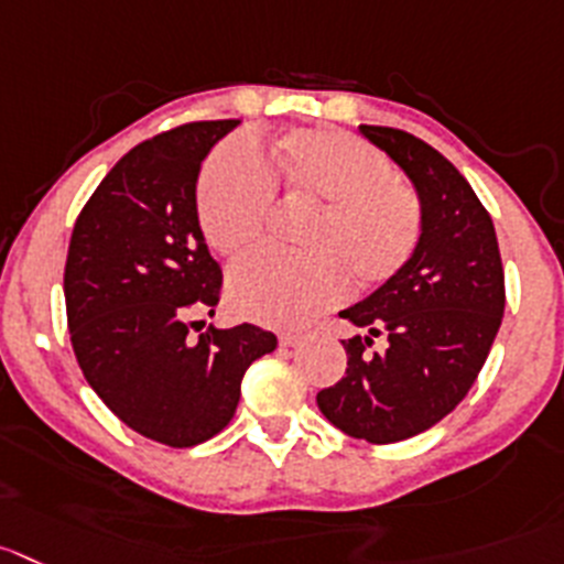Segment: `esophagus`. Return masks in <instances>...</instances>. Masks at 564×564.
<instances>
[{
	"instance_id": "34e87169",
	"label": "esophagus",
	"mask_w": 564,
	"mask_h": 564,
	"mask_svg": "<svg viewBox=\"0 0 564 564\" xmlns=\"http://www.w3.org/2000/svg\"><path fill=\"white\" fill-rule=\"evenodd\" d=\"M302 340H304L302 332H282V335H279V346H285V348L299 346Z\"/></svg>"
}]
</instances>
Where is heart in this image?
<instances>
[{
	"instance_id": "obj_1",
	"label": "heart",
	"mask_w": 564,
	"mask_h": 564,
	"mask_svg": "<svg viewBox=\"0 0 564 564\" xmlns=\"http://www.w3.org/2000/svg\"><path fill=\"white\" fill-rule=\"evenodd\" d=\"M273 193L313 205L299 232L307 254H257L229 276L240 315L296 326L359 288L393 279L417 251L423 210L395 165L337 130H291L257 160L240 143L216 149L196 191L198 227L216 254L243 257L265 240Z\"/></svg>"
}]
</instances>
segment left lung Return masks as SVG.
<instances>
[{"instance_id": "left-lung-1", "label": "left lung", "mask_w": 564, "mask_h": 564, "mask_svg": "<svg viewBox=\"0 0 564 564\" xmlns=\"http://www.w3.org/2000/svg\"><path fill=\"white\" fill-rule=\"evenodd\" d=\"M415 185L423 232L412 260L340 318L366 335L343 340L346 377L318 410L348 437L399 443L443 421L468 395L503 315L496 227L474 187L437 149L393 127H359ZM383 337V348L372 340Z\"/></svg>"}]
</instances>
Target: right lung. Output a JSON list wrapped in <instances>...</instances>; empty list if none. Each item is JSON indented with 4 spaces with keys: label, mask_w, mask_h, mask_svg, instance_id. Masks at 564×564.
<instances>
[{
    "label": "right lung",
    "mask_w": 564,
    "mask_h": 564,
    "mask_svg": "<svg viewBox=\"0 0 564 564\" xmlns=\"http://www.w3.org/2000/svg\"><path fill=\"white\" fill-rule=\"evenodd\" d=\"M240 121H193L138 143L85 202L66 257V315L85 379L116 417L171 448L232 421L246 368L276 348L254 324L191 337L221 299L198 227L202 160Z\"/></svg>",
    "instance_id": "1"
}]
</instances>
